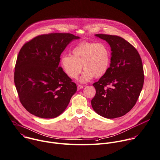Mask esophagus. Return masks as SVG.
Returning <instances> with one entry per match:
<instances>
[{
    "label": "esophagus",
    "mask_w": 160,
    "mask_h": 160,
    "mask_svg": "<svg viewBox=\"0 0 160 160\" xmlns=\"http://www.w3.org/2000/svg\"><path fill=\"white\" fill-rule=\"evenodd\" d=\"M83 88V86H82V85H81V84H78V90H80V89H82Z\"/></svg>",
    "instance_id": "esophagus-1"
}]
</instances>
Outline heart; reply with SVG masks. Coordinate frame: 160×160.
Wrapping results in <instances>:
<instances>
[{"label": "heart", "instance_id": "heart-1", "mask_svg": "<svg viewBox=\"0 0 160 160\" xmlns=\"http://www.w3.org/2000/svg\"><path fill=\"white\" fill-rule=\"evenodd\" d=\"M72 56L64 55L61 66L65 72L71 78L76 79L82 71L80 81H89L94 76L100 78L107 72L111 60V52L104 43L82 42L72 50Z\"/></svg>", "mask_w": 160, "mask_h": 160}]
</instances>
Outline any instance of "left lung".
Instances as JSON below:
<instances>
[{
    "label": "left lung",
    "mask_w": 160,
    "mask_h": 160,
    "mask_svg": "<svg viewBox=\"0 0 160 160\" xmlns=\"http://www.w3.org/2000/svg\"><path fill=\"white\" fill-rule=\"evenodd\" d=\"M111 50V64L106 74L92 86L96 94L93 109L108 119L124 116L135 105L144 83L142 61L137 50L118 36L98 34Z\"/></svg>",
    "instance_id": "8db88e82"
}]
</instances>
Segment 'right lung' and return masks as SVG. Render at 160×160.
I'll list each match as a JSON object with an SVG mask.
<instances>
[{"label":"right lung","mask_w":160,"mask_h":160,"mask_svg":"<svg viewBox=\"0 0 160 160\" xmlns=\"http://www.w3.org/2000/svg\"><path fill=\"white\" fill-rule=\"evenodd\" d=\"M79 38L69 33L43 34L21 49L14 83L21 104L31 114L54 118L68 106L77 86L59 66L60 56L72 41Z\"/></svg>","instance_id":"add662e5"}]
</instances>
